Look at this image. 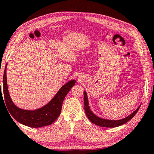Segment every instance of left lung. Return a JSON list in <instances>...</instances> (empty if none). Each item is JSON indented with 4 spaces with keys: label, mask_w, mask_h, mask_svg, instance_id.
I'll return each mask as SVG.
<instances>
[{
    "label": "left lung",
    "mask_w": 154,
    "mask_h": 154,
    "mask_svg": "<svg viewBox=\"0 0 154 154\" xmlns=\"http://www.w3.org/2000/svg\"><path fill=\"white\" fill-rule=\"evenodd\" d=\"M83 95H84V109H85V114L88 117V118L90 119V122H92L93 124H94L97 126H101V127H106V128H115L121 126V125H123L126 124V122L130 121L133 117L136 115L137 111H139L140 108V106L138 107L136 110H135L133 113L128 116L126 118L124 119H119V120H110V119H103L99 118V117L96 116L95 114H94L92 111L90 110V106H89V103H88V95L87 93L85 91L83 92Z\"/></svg>",
    "instance_id": "left-lung-1"
}]
</instances>
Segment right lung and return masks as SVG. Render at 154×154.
Instances as JSON below:
<instances>
[{"instance_id":"obj_1","label":"right lung","mask_w":154,"mask_h":154,"mask_svg":"<svg viewBox=\"0 0 154 154\" xmlns=\"http://www.w3.org/2000/svg\"><path fill=\"white\" fill-rule=\"evenodd\" d=\"M6 69L7 66H5L3 75V101L5 100L4 103L13 118L20 124L31 128H40L53 124L60 114L64 99L75 84V80L70 81L61 87L50 102L43 107L34 111L24 110L15 106L10 97L7 83ZM1 96L2 97L1 90L0 97Z\"/></svg>"}]
</instances>
